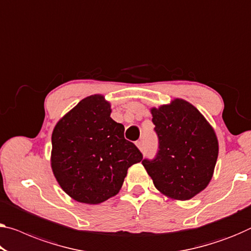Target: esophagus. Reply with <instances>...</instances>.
Here are the masks:
<instances>
[{
  "label": "esophagus",
  "mask_w": 251,
  "mask_h": 251,
  "mask_svg": "<svg viewBox=\"0 0 251 251\" xmlns=\"http://www.w3.org/2000/svg\"><path fill=\"white\" fill-rule=\"evenodd\" d=\"M142 145H144V144H142V141H137L136 142V146H137V147H138V149H142Z\"/></svg>",
  "instance_id": "34e87169"
}]
</instances>
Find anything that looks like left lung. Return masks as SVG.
Instances as JSON below:
<instances>
[{
  "mask_svg": "<svg viewBox=\"0 0 251 251\" xmlns=\"http://www.w3.org/2000/svg\"><path fill=\"white\" fill-rule=\"evenodd\" d=\"M159 139L153 160L142 165L161 194L187 201L206 188L213 177L219 155L217 133L205 117L187 102L176 98L150 109Z\"/></svg>",
  "mask_w": 251,
  "mask_h": 251,
  "instance_id": "8db88e82",
  "label": "left lung"
}]
</instances>
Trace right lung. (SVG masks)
<instances>
[{"label": "right lung", "instance_id": "add662e5", "mask_svg": "<svg viewBox=\"0 0 251 251\" xmlns=\"http://www.w3.org/2000/svg\"><path fill=\"white\" fill-rule=\"evenodd\" d=\"M104 95L83 99L59 119L51 134L53 176L77 202L100 204L120 192L128 168L142 160L125 126L111 118Z\"/></svg>", "mask_w": 251, "mask_h": 251}]
</instances>
